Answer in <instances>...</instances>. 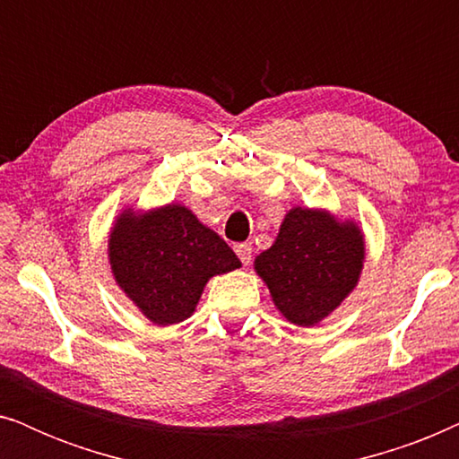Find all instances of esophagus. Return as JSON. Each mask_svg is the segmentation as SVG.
<instances>
[{
  "label": "esophagus",
  "mask_w": 459,
  "mask_h": 459,
  "mask_svg": "<svg viewBox=\"0 0 459 459\" xmlns=\"http://www.w3.org/2000/svg\"><path fill=\"white\" fill-rule=\"evenodd\" d=\"M236 255L240 256L242 265H250V261H253V247H250L248 242H242V244H236L234 247Z\"/></svg>",
  "instance_id": "obj_1"
}]
</instances>
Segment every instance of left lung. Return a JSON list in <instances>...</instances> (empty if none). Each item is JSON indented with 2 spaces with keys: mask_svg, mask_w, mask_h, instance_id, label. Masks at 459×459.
Instances as JSON below:
<instances>
[{
  "mask_svg": "<svg viewBox=\"0 0 459 459\" xmlns=\"http://www.w3.org/2000/svg\"><path fill=\"white\" fill-rule=\"evenodd\" d=\"M363 256L366 244L357 223L338 221L328 211L294 206L272 248L255 259V272L281 316L309 328L353 292Z\"/></svg>",
  "mask_w": 459,
  "mask_h": 459,
  "instance_id": "1",
  "label": "left lung"
}]
</instances>
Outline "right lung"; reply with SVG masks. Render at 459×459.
Masks as SVG:
<instances>
[{
  "instance_id": "obj_1",
  "label": "right lung",
  "mask_w": 459,
  "mask_h": 459,
  "mask_svg": "<svg viewBox=\"0 0 459 459\" xmlns=\"http://www.w3.org/2000/svg\"><path fill=\"white\" fill-rule=\"evenodd\" d=\"M108 259L121 290L159 325L190 317L206 281L242 265L223 238L181 204L143 215L125 209L110 230Z\"/></svg>"
}]
</instances>
